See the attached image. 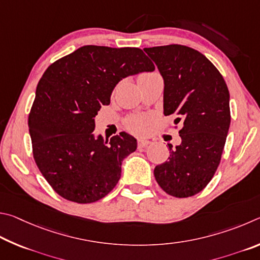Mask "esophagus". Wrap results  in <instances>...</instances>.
Instances as JSON below:
<instances>
[{
  "instance_id": "34e87169",
  "label": "esophagus",
  "mask_w": 260,
  "mask_h": 260,
  "mask_svg": "<svg viewBox=\"0 0 260 260\" xmlns=\"http://www.w3.org/2000/svg\"><path fill=\"white\" fill-rule=\"evenodd\" d=\"M137 145H138V147H147L148 145H151V142L147 139H138Z\"/></svg>"
}]
</instances>
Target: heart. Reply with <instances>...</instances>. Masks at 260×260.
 <instances>
[{
    "label": "heart",
    "mask_w": 260,
    "mask_h": 260,
    "mask_svg": "<svg viewBox=\"0 0 260 260\" xmlns=\"http://www.w3.org/2000/svg\"><path fill=\"white\" fill-rule=\"evenodd\" d=\"M155 74L156 73H142V74L138 76V83H140V82L144 81L145 79H147V77H151ZM147 124H148V118L145 116L135 115V116L127 117L125 120L126 129L129 130L130 133L136 134V135L144 134L145 131H146Z\"/></svg>",
    "instance_id": "heart-1"
}]
</instances>
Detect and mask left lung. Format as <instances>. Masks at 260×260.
<instances>
[{
	"label": "left lung",
	"instance_id": "1",
	"mask_svg": "<svg viewBox=\"0 0 260 260\" xmlns=\"http://www.w3.org/2000/svg\"><path fill=\"white\" fill-rule=\"evenodd\" d=\"M165 80V115L181 121V143L154 169L160 187L175 198H189L210 183L219 166L231 124L230 92L216 66L186 45L145 48ZM177 127V126H175Z\"/></svg>",
	"mask_w": 260,
	"mask_h": 260
}]
</instances>
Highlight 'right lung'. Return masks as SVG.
<instances>
[{"label": "right lung", "mask_w": 260, "mask_h": 260, "mask_svg": "<svg viewBox=\"0 0 260 260\" xmlns=\"http://www.w3.org/2000/svg\"><path fill=\"white\" fill-rule=\"evenodd\" d=\"M138 48L84 45L51 63L39 81L28 115L36 166L52 189L76 203H92L115 187L123 158L137 140L125 133L94 138V117L122 79L153 72Z\"/></svg>", "instance_id": "right-lung-1"}]
</instances>
